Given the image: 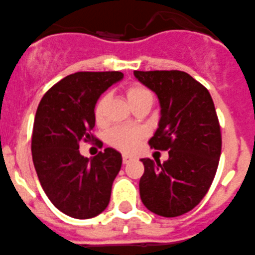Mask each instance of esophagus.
I'll return each mask as SVG.
<instances>
[{
	"instance_id": "esophagus-1",
	"label": "esophagus",
	"mask_w": 255,
	"mask_h": 255,
	"mask_svg": "<svg viewBox=\"0 0 255 255\" xmlns=\"http://www.w3.org/2000/svg\"><path fill=\"white\" fill-rule=\"evenodd\" d=\"M132 160V158L130 155H123V163L124 164H128V163H130Z\"/></svg>"
}]
</instances>
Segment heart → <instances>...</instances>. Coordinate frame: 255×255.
I'll list each match as a JSON object with an SVG mask.
<instances>
[{"instance_id":"1","label":"heart","mask_w":255,"mask_h":255,"mask_svg":"<svg viewBox=\"0 0 255 255\" xmlns=\"http://www.w3.org/2000/svg\"><path fill=\"white\" fill-rule=\"evenodd\" d=\"M125 95L134 110L143 106L150 107L151 102H153V95H151L150 91L145 86L139 85V83H132V85L128 86L125 88ZM109 100V93H105L96 102L93 114H95L96 121L99 124H102L105 121ZM141 136H143V134L140 130L129 129V128H116L109 134V143L119 150L130 153L136 148Z\"/></svg>"}]
</instances>
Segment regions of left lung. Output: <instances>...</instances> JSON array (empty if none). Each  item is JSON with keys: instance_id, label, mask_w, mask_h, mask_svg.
I'll use <instances>...</instances> for the list:
<instances>
[{"instance_id": "left-lung-1", "label": "left lung", "mask_w": 255, "mask_h": 255, "mask_svg": "<svg viewBox=\"0 0 255 255\" xmlns=\"http://www.w3.org/2000/svg\"><path fill=\"white\" fill-rule=\"evenodd\" d=\"M158 96L159 128L150 148L168 150L164 163L141 159L140 198L148 210L176 218L197 206L209 191L221 154V130L211 95L182 71H134Z\"/></svg>"}]
</instances>
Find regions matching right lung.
Segmentation results:
<instances>
[{
    "label": "right lung",
    "mask_w": 255,
    "mask_h": 255,
    "mask_svg": "<svg viewBox=\"0 0 255 255\" xmlns=\"http://www.w3.org/2000/svg\"><path fill=\"white\" fill-rule=\"evenodd\" d=\"M121 72H77L55 83L37 106L31 153L37 178L51 204L74 219L101 214L111 197L123 158L106 148L91 159L79 143L97 141L95 105L100 96L123 79Z\"/></svg>",
    "instance_id": "1"
}]
</instances>
